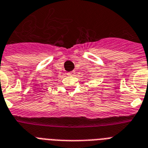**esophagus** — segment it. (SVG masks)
I'll return each mask as SVG.
<instances>
[{
  "instance_id": "1",
  "label": "esophagus",
  "mask_w": 148,
  "mask_h": 148,
  "mask_svg": "<svg viewBox=\"0 0 148 148\" xmlns=\"http://www.w3.org/2000/svg\"><path fill=\"white\" fill-rule=\"evenodd\" d=\"M67 74L69 76H71V75H74V72H68Z\"/></svg>"
}]
</instances>
